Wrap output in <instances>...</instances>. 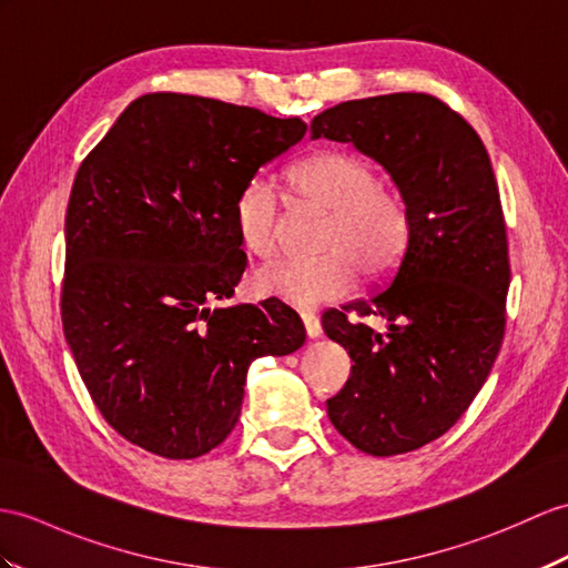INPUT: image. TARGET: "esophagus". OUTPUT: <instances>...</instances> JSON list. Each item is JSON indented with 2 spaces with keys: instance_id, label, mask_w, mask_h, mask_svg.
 Instances as JSON below:
<instances>
[{
  "instance_id": "34e87169",
  "label": "esophagus",
  "mask_w": 568,
  "mask_h": 568,
  "mask_svg": "<svg viewBox=\"0 0 568 568\" xmlns=\"http://www.w3.org/2000/svg\"><path fill=\"white\" fill-rule=\"evenodd\" d=\"M301 321H303V327H306V335L308 337H321V321H317V315L313 313H301Z\"/></svg>"
}]
</instances>
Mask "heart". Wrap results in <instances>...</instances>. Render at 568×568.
<instances>
[{
    "mask_svg": "<svg viewBox=\"0 0 568 568\" xmlns=\"http://www.w3.org/2000/svg\"><path fill=\"white\" fill-rule=\"evenodd\" d=\"M298 204L329 212L317 260H284L255 274L262 296L298 308L342 298L356 284V267L366 280L388 276L405 255L412 214L405 197L378 183V173L362 159L337 149H317L286 171ZM233 221L243 247L270 260L282 241V197L267 178L247 180L233 204Z\"/></svg>",
    "mask_w": 568,
    "mask_h": 568,
    "instance_id": "obj_1",
    "label": "heart"
}]
</instances>
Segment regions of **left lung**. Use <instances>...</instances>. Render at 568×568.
Wrapping results in <instances>:
<instances>
[{"mask_svg":"<svg viewBox=\"0 0 568 568\" xmlns=\"http://www.w3.org/2000/svg\"><path fill=\"white\" fill-rule=\"evenodd\" d=\"M311 136L383 163L412 214L388 286L323 313L325 335L354 362L327 399L329 422L378 458L417 450L473 405L504 342L510 262L489 154L460 113L419 91L327 108ZM368 316L389 329L373 331Z\"/></svg>","mask_w":568,"mask_h":568,"instance_id":"1","label":"left lung"}]
</instances>
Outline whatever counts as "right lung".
<instances>
[{
	"label": "right lung",
	"mask_w": 568,
	"mask_h": 568,
	"mask_svg": "<svg viewBox=\"0 0 568 568\" xmlns=\"http://www.w3.org/2000/svg\"><path fill=\"white\" fill-rule=\"evenodd\" d=\"M303 134L298 118L156 91L81 161L62 327L93 405L130 444L169 460L210 453L239 422L247 366L306 342L296 311L274 301L210 308L247 265L236 195Z\"/></svg>",
	"instance_id": "obj_1"
}]
</instances>
